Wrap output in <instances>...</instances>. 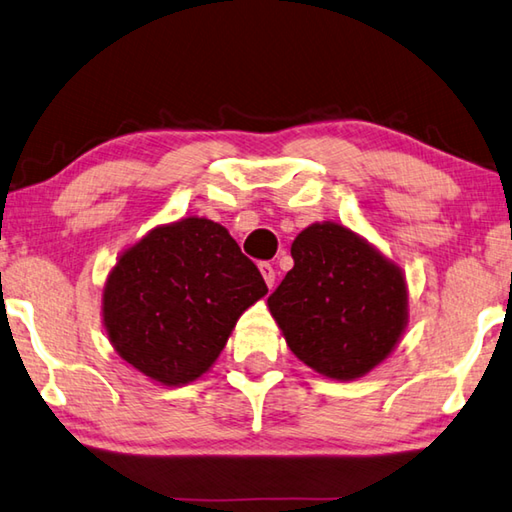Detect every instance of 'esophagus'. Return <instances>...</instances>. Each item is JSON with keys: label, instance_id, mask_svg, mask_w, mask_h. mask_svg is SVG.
Masks as SVG:
<instances>
[{"label": "esophagus", "instance_id": "obj_1", "mask_svg": "<svg viewBox=\"0 0 512 512\" xmlns=\"http://www.w3.org/2000/svg\"><path fill=\"white\" fill-rule=\"evenodd\" d=\"M259 273H262V277H264V282H266L268 288L275 286V268H273L271 264H268V262L259 264Z\"/></svg>", "mask_w": 512, "mask_h": 512}]
</instances>
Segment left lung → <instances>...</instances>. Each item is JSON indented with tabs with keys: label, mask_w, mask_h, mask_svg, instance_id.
<instances>
[{
	"label": "left lung",
	"mask_w": 512,
	"mask_h": 512,
	"mask_svg": "<svg viewBox=\"0 0 512 512\" xmlns=\"http://www.w3.org/2000/svg\"><path fill=\"white\" fill-rule=\"evenodd\" d=\"M291 255L295 266L266 302L288 349L324 378L367 376L410 320L403 268L336 221L306 226Z\"/></svg>",
	"instance_id": "obj_1"
}]
</instances>
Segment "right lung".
<instances>
[{
    "mask_svg": "<svg viewBox=\"0 0 512 512\" xmlns=\"http://www.w3.org/2000/svg\"><path fill=\"white\" fill-rule=\"evenodd\" d=\"M268 293L230 232L206 217L156 226L127 246L102 286L111 347L154 383L208 374L248 306Z\"/></svg>",
    "mask_w": 512,
    "mask_h": 512,
    "instance_id": "1",
    "label": "right lung"
}]
</instances>
